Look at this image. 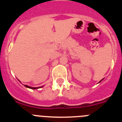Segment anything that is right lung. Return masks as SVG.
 Masks as SVG:
<instances>
[{"label": "right lung", "instance_id": "right-lung-1", "mask_svg": "<svg viewBox=\"0 0 122 122\" xmlns=\"http://www.w3.org/2000/svg\"><path fill=\"white\" fill-rule=\"evenodd\" d=\"M25 87H27V88H29V89H39V88H41L43 87V86H41V87H30V86H28L27 85H24Z\"/></svg>", "mask_w": 122, "mask_h": 122}]
</instances>
